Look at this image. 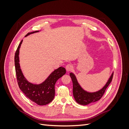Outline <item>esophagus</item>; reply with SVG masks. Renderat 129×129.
<instances>
[{
    "mask_svg": "<svg viewBox=\"0 0 129 129\" xmlns=\"http://www.w3.org/2000/svg\"><path fill=\"white\" fill-rule=\"evenodd\" d=\"M73 66L71 64H68L66 66V69L67 71H71V70L73 69Z\"/></svg>",
    "mask_w": 129,
    "mask_h": 129,
    "instance_id": "obj_1",
    "label": "esophagus"
}]
</instances>
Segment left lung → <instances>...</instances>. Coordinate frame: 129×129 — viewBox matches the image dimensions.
I'll list each match as a JSON object with an SVG mask.
<instances>
[{"instance_id": "8db88e82", "label": "left lung", "mask_w": 129, "mask_h": 129, "mask_svg": "<svg viewBox=\"0 0 129 129\" xmlns=\"http://www.w3.org/2000/svg\"><path fill=\"white\" fill-rule=\"evenodd\" d=\"M113 75H114V73H112L106 84L104 85L102 89H101L97 92H88L84 90L81 87L80 84L78 83L75 75L72 73H70V76L72 78L73 84V96L76 102L81 105H85L100 100L103 96L105 90L112 81Z\"/></svg>"}]
</instances>
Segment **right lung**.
<instances>
[{
	"label": "right lung",
	"mask_w": 129,
	"mask_h": 129,
	"mask_svg": "<svg viewBox=\"0 0 129 129\" xmlns=\"http://www.w3.org/2000/svg\"><path fill=\"white\" fill-rule=\"evenodd\" d=\"M38 30L27 33L25 37L30 34L38 32ZM22 40L19 44L14 56L15 73L18 84L22 92L32 102L39 105H44L51 102L55 96V84L57 80L66 74V69L60 67L52 72L44 82L40 84L31 83L25 79L20 68L19 64V48Z\"/></svg>",
	"instance_id": "1"
}]
</instances>
